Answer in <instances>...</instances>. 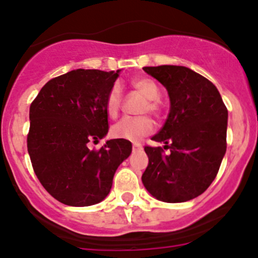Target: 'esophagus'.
<instances>
[{
    "label": "esophagus",
    "mask_w": 258,
    "mask_h": 258,
    "mask_svg": "<svg viewBox=\"0 0 258 258\" xmlns=\"http://www.w3.org/2000/svg\"><path fill=\"white\" fill-rule=\"evenodd\" d=\"M142 150V145L139 144V142H135L134 144V151H141Z\"/></svg>",
    "instance_id": "esophagus-1"
}]
</instances>
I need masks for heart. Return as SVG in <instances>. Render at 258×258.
<instances>
[{"instance_id":"obj_1","label":"heart","mask_w":258,"mask_h":258,"mask_svg":"<svg viewBox=\"0 0 258 258\" xmlns=\"http://www.w3.org/2000/svg\"><path fill=\"white\" fill-rule=\"evenodd\" d=\"M135 91L141 93L145 98H147L142 107V112H151L155 116L160 113V87L152 79L148 77H140L135 79L131 82ZM122 105V93L118 85L112 86L107 93L106 98V112L110 117H116L119 112ZM153 131V122L150 117H124L121 121L117 122L112 127V135L116 139L127 140V141H139L142 137L147 136Z\"/></svg>"}]
</instances>
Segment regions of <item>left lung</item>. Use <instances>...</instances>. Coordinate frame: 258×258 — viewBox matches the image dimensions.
Masks as SVG:
<instances>
[{
	"instance_id": "8db88e82",
	"label": "left lung",
	"mask_w": 258,
	"mask_h": 258,
	"mask_svg": "<svg viewBox=\"0 0 258 258\" xmlns=\"http://www.w3.org/2000/svg\"><path fill=\"white\" fill-rule=\"evenodd\" d=\"M170 96V113L152 137L162 147L146 146L148 166L142 183L157 200L186 202L204 194L217 176L226 153L228 112L211 81L183 66L144 67Z\"/></svg>"
}]
</instances>
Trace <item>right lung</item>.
<instances>
[{
    "instance_id": "right-lung-1",
    "label": "right lung",
    "mask_w": 258,
    "mask_h": 258,
    "mask_svg": "<svg viewBox=\"0 0 258 258\" xmlns=\"http://www.w3.org/2000/svg\"><path fill=\"white\" fill-rule=\"evenodd\" d=\"M116 72L74 70L49 80L30 106L27 150L41 184L67 206L85 207L106 199L117 167L132 144L116 139L90 150L108 132L106 98Z\"/></svg>"
}]
</instances>
